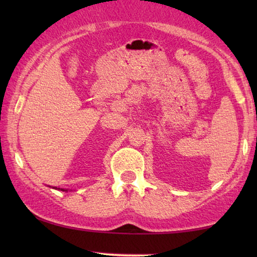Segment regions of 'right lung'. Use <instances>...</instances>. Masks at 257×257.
I'll return each instance as SVG.
<instances>
[{"instance_id": "add662e5", "label": "right lung", "mask_w": 257, "mask_h": 257, "mask_svg": "<svg viewBox=\"0 0 257 257\" xmlns=\"http://www.w3.org/2000/svg\"><path fill=\"white\" fill-rule=\"evenodd\" d=\"M61 190H64V189H61Z\"/></svg>"}]
</instances>
